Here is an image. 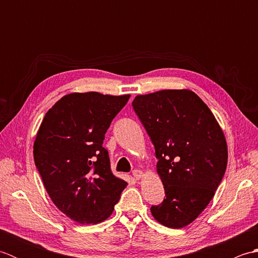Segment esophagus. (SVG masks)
<instances>
[{
  "instance_id": "obj_1",
  "label": "esophagus",
  "mask_w": 258,
  "mask_h": 258,
  "mask_svg": "<svg viewBox=\"0 0 258 258\" xmlns=\"http://www.w3.org/2000/svg\"><path fill=\"white\" fill-rule=\"evenodd\" d=\"M132 174H133V176H134L136 179H140L141 177L144 176V173L142 172V171H140V169H134V171L132 172Z\"/></svg>"
}]
</instances>
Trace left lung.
I'll use <instances>...</instances> for the list:
<instances>
[{
  "mask_svg": "<svg viewBox=\"0 0 258 258\" xmlns=\"http://www.w3.org/2000/svg\"><path fill=\"white\" fill-rule=\"evenodd\" d=\"M155 149L165 199L151 207L164 226H187L205 210L224 177L227 144L206 104L189 90L138 95L132 103Z\"/></svg>",
  "mask_w": 258,
  "mask_h": 258,
  "instance_id": "8db88e82",
  "label": "left lung"
}]
</instances>
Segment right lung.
I'll use <instances>...</instances> for the list:
<instances>
[{
    "mask_svg": "<svg viewBox=\"0 0 258 258\" xmlns=\"http://www.w3.org/2000/svg\"><path fill=\"white\" fill-rule=\"evenodd\" d=\"M128 98L72 93L48 109L38 128L33 154L43 184L58 210L80 224L111 216L127 185L113 175L103 141Z\"/></svg>",
    "mask_w": 258,
    "mask_h": 258,
    "instance_id": "obj_1",
    "label": "right lung"
}]
</instances>
